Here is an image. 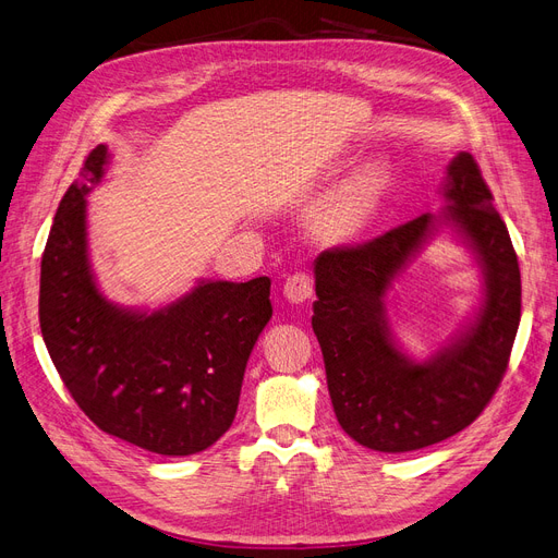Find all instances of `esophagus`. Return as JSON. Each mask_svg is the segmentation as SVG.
I'll return each mask as SVG.
<instances>
[{
  "mask_svg": "<svg viewBox=\"0 0 558 558\" xmlns=\"http://www.w3.org/2000/svg\"><path fill=\"white\" fill-rule=\"evenodd\" d=\"M313 278L308 274H292L290 278L284 280V287H282V294L284 299L290 303H305L311 296H313Z\"/></svg>",
  "mask_w": 558,
  "mask_h": 558,
  "instance_id": "34e87169",
  "label": "esophagus"
}]
</instances>
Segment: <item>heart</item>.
Returning <instances> with one entry per match:
<instances>
[{
    "label": "heart",
    "mask_w": 558,
    "mask_h": 558,
    "mask_svg": "<svg viewBox=\"0 0 558 558\" xmlns=\"http://www.w3.org/2000/svg\"><path fill=\"white\" fill-rule=\"evenodd\" d=\"M387 178L375 165L362 167L336 185L313 213L311 229L319 241L338 245L362 236L385 199Z\"/></svg>",
    "instance_id": "heart-1"
}]
</instances>
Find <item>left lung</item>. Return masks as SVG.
<instances>
[{
    "label": "left lung",
    "instance_id": "1",
    "mask_svg": "<svg viewBox=\"0 0 558 558\" xmlns=\"http://www.w3.org/2000/svg\"><path fill=\"white\" fill-rule=\"evenodd\" d=\"M447 206L383 236L331 247L315 259L313 331L329 397L345 434L375 452H412L473 424L508 368L521 317V276L506 222L471 153H459L440 187ZM442 223L483 268L476 317L447 349L415 363L390 336L384 299Z\"/></svg>",
    "mask_w": 558,
    "mask_h": 558
}]
</instances>
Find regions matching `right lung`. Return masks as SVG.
Returning <instances> with one entry per match:
<instances>
[{"mask_svg": "<svg viewBox=\"0 0 558 558\" xmlns=\"http://www.w3.org/2000/svg\"><path fill=\"white\" fill-rule=\"evenodd\" d=\"M109 148L87 155L41 257L39 322L64 387L101 430L165 457L210 447L236 417L245 364L271 319V280H202L148 311L106 299L87 257L85 196Z\"/></svg>", "mask_w": 558, "mask_h": 558, "instance_id": "1", "label": "right lung"}]
</instances>
